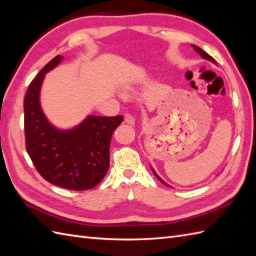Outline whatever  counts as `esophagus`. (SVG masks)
I'll return each mask as SVG.
<instances>
[{
  "label": "esophagus",
  "instance_id": "34e87169",
  "mask_svg": "<svg viewBox=\"0 0 256 256\" xmlns=\"http://www.w3.org/2000/svg\"><path fill=\"white\" fill-rule=\"evenodd\" d=\"M134 117L132 115L130 114H124V124H134Z\"/></svg>",
  "mask_w": 256,
  "mask_h": 256
}]
</instances>
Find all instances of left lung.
<instances>
[{
    "instance_id": "obj_1",
    "label": "left lung",
    "mask_w": 256,
    "mask_h": 256,
    "mask_svg": "<svg viewBox=\"0 0 256 256\" xmlns=\"http://www.w3.org/2000/svg\"><path fill=\"white\" fill-rule=\"evenodd\" d=\"M193 48H196V51L198 53H200V55L202 56V58H206V60H212V62H215V60H214L213 58H212V56H210V55H208V54L206 52H204V51H203V50H202L201 48H198V46H193ZM155 175H156V174H155ZM156 177H158V179L160 180V182H163V184H165V182H163V180H162V179H160V177H158V175H156ZM166 184V186H168L167 184Z\"/></svg>"
}]
</instances>
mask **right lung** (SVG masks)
<instances>
[{
	"label": "right lung",
	"instance_id": "right-lung-1",
	"mask_svg": "<svg viewBox=\"0 0 256 256\" xmlns=\"http://www.w3.org/2000/svg\"><path fill=\"white\" fill-rule=\"evenodd\" d=\"M62 60L56 55L31 81L24 100V143L32 164L50 184L84 191L102 182L110 168V143L122 115L89 116L70 132H60L43 115L39 92L44 74Z\"/></svg>",
	"mask_w": 256,
	"mask_h": 256
}]
</instances>
